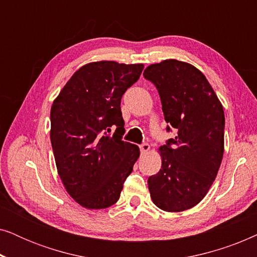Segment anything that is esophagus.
<instances>
[{"label": "esophagus", "instance_id": "1", "mask_svg": "<svg viewBox=\"0 0 257 257\" xmlns=\"http://www.w3.org/2000/svg\"><path fill=\"white\" fill-rule=\"evenodd\" d=\"M139 149H140V152H142V153H146V152H149L150 145L147 143H144V144H142V145L139 146Z\"/></svg>", "mask_w": 257, "mask_h": 257}]
</instances>
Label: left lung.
Instances as JSON below:
<instances>
[{
    "label": "left lung",
    "mask_w": 257,
    "mask_h": 257,
    "mask_svg": "<svg viewBox=\"0 0 257 257\" xmlns=\"http://www.w3.org/2000/svg\"><path fill=\"white\" fill-rule=\"evenodd\" d=\"M145 79L157 87L167 132L177 137L160 147L163 164L147 184L154 205L182 212L201 201L215 180L223 157V107L195 66L167 59L147 66Z\"/></svg>",
    "instance_id": "obj_1"
}]
</instances>
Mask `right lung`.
<instances>
[{"label": "right lung", "instance_id": "add662e5", "mask_svg": "<svg viewBox=\"0 0 257 257\" xmlns=\"http://www.w3.org/2000/svg\"><path fill=\"white\" fill-rule=\"evenodd\" d=\"M143 69L112 61L90 63L73 73L52 104L50 139L58 174L85 208L114 205L139 158V147L122 140L120 101Z\"/></svg>", "mask_w": 257, "mask_h": 257}]
</instances>
